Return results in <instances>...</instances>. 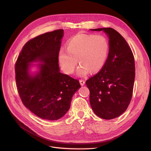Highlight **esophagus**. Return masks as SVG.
I'll return each mask as SVG.
<instances>
[{
	"instance_id": "esophagus-1",
	"label": "esophagus",
	"mask_w": 151,
	"mask_h": 151,
	"mask_svg": "<svg viewBox=\"0 0 151 151\" xmlns=\"http://www.w3.org/2000/svg\"><path fill=\"white\" fill-rule=\"evenodd\" d=\"M79 82H80V84H81V86H84V85L85 84V81H84V80H83V79L80 80Z\"/></svg>"
}]
</instances>
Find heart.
Listing matches in <instances>:
<instances>
[{"instance_id":"b5f03b06","label":"heart","mask_w":151,"mask_h":151,"mask_svg":"<svg viewBox=\"0 0 151 151\" xmlns=\"http://www.w3.org/2000/svg\"><path fill=\"white\" fill-rule=\"evenodd\" d=\"M109 45L103 35L78 34L67 42V49L62 48L58 53V62L62 70L67 74L74 72L78 59L80 66L77 74L85 77L91 71H99L106 63Z\"/></svg>"}]
</instances>
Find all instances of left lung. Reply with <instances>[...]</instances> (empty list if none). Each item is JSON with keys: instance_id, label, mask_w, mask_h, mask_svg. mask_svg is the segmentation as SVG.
<instances>
[{"instance_id": "1", "label": "left lung", "mask_w": 151, "mask_h": 151, "mask_svg": "<svg viewBox=\"0 0 151 151\" xmlns=\"http://www.w3.org/2000/svg\"><path fill=\"white\" fill-rule=\"evenodd\" d=\"M104 31L109 39V53L104 65L87 80L89 102L94 113L111 120L124 113L130 103L135 80L133 53L124 38L111 28L91 29Z\"/></svg>"}]
</instances>
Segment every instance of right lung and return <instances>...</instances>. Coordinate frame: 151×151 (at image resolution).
Segmentation results:
<instances>
[{"mask_svg": "<svg viewBox=\"0 0 151 151\" xmlns=\"http://www.w3.org/2000/svg\"><path fill=\"white\" fill-rule=\"evenodd\" d=\"M63 36V30L58 29L29 40L15 65L16 86L22 103L45 120H57L64 116L73 95L81 87L78 80L60 72L58 53ZM33 65L38 68L36 72L30 70Z\"/></svg>", "mask_w": 151, "mask_h": 151, "instance_id": "right-lung-1", "label": "right lung"}]
</instances>
